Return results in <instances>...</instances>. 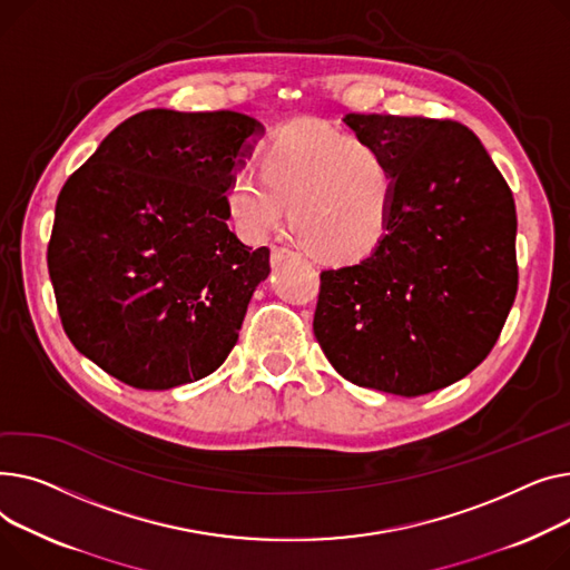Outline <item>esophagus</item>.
<instances>
[{
    "mask_svg": "<svg viewBox=\"0 0 570 570\" xmlns=\"http://www.w3.org/2000/svg\"><path fill=\"white\" fill-rule=\"evenodd\" d=\"M292 257H296V253L289 250V248H283V246L272 248V264L274 266H278V264H283L285 259H292Z\"/></svg>",
    "mask_w": 570,
    "mask_h": 570,
    "instance_id": "34e87169",
    "label": "esophagus"
}]
</instances>
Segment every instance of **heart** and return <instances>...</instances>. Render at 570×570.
<instances>
[{"label": "heart", "instance_id": "obj_1", "mask_svg": "<svg viewBox=\"0 0 570 570\" xmlns=\"http://www.w3.org/2000/svg\"><path fill=\"white\" fill-rule=\"evenodd\" d=\"M397 199V173L384 149L315 121H292L266 140L262 175H234L225 205L248 242L287 216L320 257L361 259L384 239Z\"/></svg>", "mask_w": 570, "mask_h": 570}]
</instances>
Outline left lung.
Masks as SVG:
<instances>
[{
	"instance_id": "obj_1",
	"label": "left lung",
	"mask_w": 570,
	"mask_h": 570,
	"mask_svg": "<svg viewBox=\"0 0 570 570\" xmlns=\"http://www.w3.org/2000/svg\"><path fill=\"white\" fill-rule=\"evenodd\" d=\"M343 121L389 154L397 199L375 250L322 272L315 338L356 386L405 397L444 389L488 356L513 306V193L458 121Z\"/></svg>"
}]
</instances>
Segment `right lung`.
<instances>
[{
	"instance_id": "add662e5",
	"label": "right lung",
	"mask_w": 570,
	"mask_h": 570,
	"mask_svg": "<svg viewBox=\"0 0 570 570\" xmlns=\"http://www.w3.org/2000/svg\"><path fill=\"white\" fill-rule=\"evenodd\" d=\"M262 136L242 112L147 110L63 184L48 272L66 336L108 375L175 389L237 345L272 269L229 232L225 193Z\"/></svg>"
}]
</instances>
